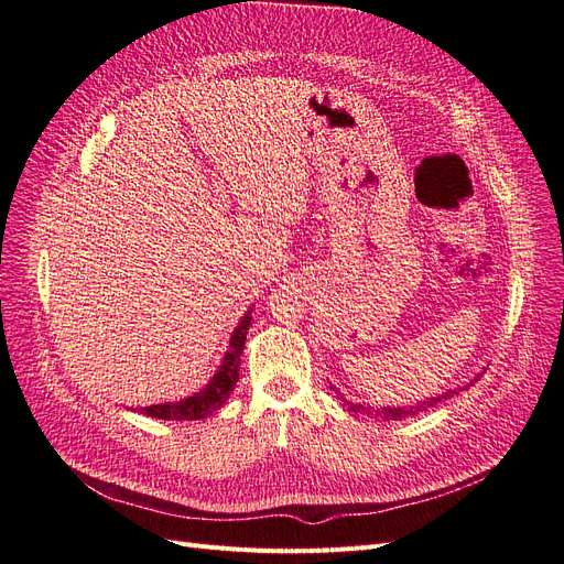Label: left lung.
<instances>
[{
  "label": "left lung",
  "mask_w": 564,
  "mask_h": 564,
  "mask_svg": "<svg viewBox=\"0 0 564 564\" xmlns=\"http://www.w3.org/2000/svg\"><path fill=\"white\" fill-rule=\"evenodd\" d=\"M480 377H482V373H477L475 379H470V383L449 388V390H445V392H440V395H435V398H425V400H421V402H416V404H406V406H369V404H357V402L346 400L344 392H340L336 386L329 383V388L336 392V398H338L340 402H344V404H348V409H350V412H355V414H377V416H381L383 421H402V419L416 416L419 412H425V409H431V406H435V404H440V402H445V400L458 395V390H466L468 386H473V381H477Z\"/></svg>",
  "instance_id": "8db88e82"
}]
</instances>
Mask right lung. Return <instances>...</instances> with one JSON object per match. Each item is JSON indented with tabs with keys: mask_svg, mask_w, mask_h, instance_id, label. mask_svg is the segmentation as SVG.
<instances>
[{
	"mask_svg": "<svg viewBox=\"0 0 564 564\" xmlns=\"http://www.w3.org/2000/svg\"><path fill=\"white\" fill-rule=\"evenodd\" d=\"M249 327H251V311H247L240 324L235 327L224 360H220L218 369L214 371V377L209 379L207 386H202L197 392H193V395L185 400L143 406L141 414L162 419V421H197L218 412V409L228 402L230 392L237 386V379H240V355L245 350Z\"/></svg>",
	"mask_w": 564,
	"mask_h": 564,
	"instance_id": "1",
	"label": "right lung"
}]
</instances>
